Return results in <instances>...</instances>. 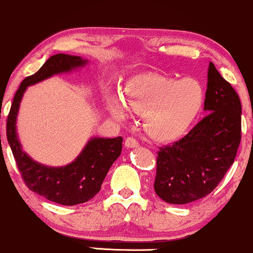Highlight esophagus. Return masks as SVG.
<instances>
[{"label": "esophagus", "mask_w": 253, "mask_h": 253, "mask_svg": "<svg viewBox=\"0 0 253 253\" xmlns=\"http://www.w3.org/2000/svg\"><path fill=\"white\" fill-rule=\"evenodd\" d=\"M124 144H126V148H136V147H138V142L134 137H127Z\"/></svg>", "instance_id": "1"}]
</instances>
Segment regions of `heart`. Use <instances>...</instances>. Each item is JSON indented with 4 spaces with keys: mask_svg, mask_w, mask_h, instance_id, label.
<instances>
[{
    "mask_svg": "<svg viewBox=\"0 0 253 253\" xmlns=\"http://www.w3.org/2000/svg\"><path fill=\"white\" fill-rule=\"evenodd\" d=\"M123 99L107 92L104 103L117 121H126L129 110L142 115L144 130L159 142L180 138L191 127L204 103L202 84L191 78L175 79L163 74L143 73L127 78Z\"/></svg>",
    "mask_w": 253,
    "mask_h": 253,
    "instance_id": "obj_1",
    "label": "heart"
}]
</instances>
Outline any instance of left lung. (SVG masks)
<instances>
[{
  "label": "left lung",
  "mask_w": 253,
  "mask_h": 253,
  "mask_svg": "<svg viewBox=\"0 0 253 253\" xmlns=\"http://www.w3.org/2000/svg\"><path fill=\"white\" fill-rule=\"evenodd\" d=\"M204 117L189 134L161 147L154 190L171 204L209 195L234 163L241 140V104L233 87L209 63Z\"/></svg>",
  "instance_id": "obj_1"
}]
</instances>
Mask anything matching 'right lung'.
I'll return each instance as SVG.
<instances>
[{
    "label": "right lung",
    "instance_id": "1",
    "mask_svg": "<svg viewBox=\"0 0 253 253\" xmlns=\"http://www.w3.org/2000/svg\"><path fill=\"white\" fill-rule=\"evenodd\" d=\"M87 63L88 59L80 56L65 53L51 56L38 72L27 76L21 82L7 118L8 143L27 188L51 202L62 206L84 203L100 191L110 167L121 155L123 138L121 136L115 138L92 137L73 163L61 167L45 166L33 160L22 149L16 134V118L20 103L28 86L57 74L70 73Z\"/></svg>",
    "mask_w": 253,
    "mask_h": 253
}]
</instances>
